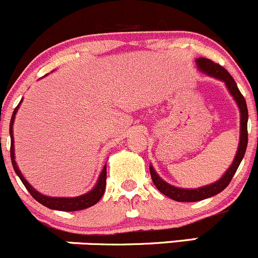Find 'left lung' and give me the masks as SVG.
Instances as JSON below:
<instances>
[{"instance_id": "1", "label": "left lung", "mask_w": 258, "mask_h": 258, "mask_svg": "<svg viewBox=\"0 0 258 258\" xmlns=\"http://www.w3.org/2000/svg\"><path fill=\"white\" fill-rule=\"evenodd\" d=\"M197 65L198 68H200V70L203 71V73L224 81L227 88H228L229 93H231V95L233 96L234 100L238 104L239 111H241V139H239V145L238 150H237L236 158H234L233 163H232L231 167L228 168V170L224 173V175L218 180V182L210 185H206V187L197 188V189H182V188L173 187V185L165 183L164 180L155 173L153 167H150L149 169L150 175H152V180L155 184V187L158 188V190H159L160 193H163L164 196H167V197L172 198V200L174 201H178V202H197V201L206 200V198H210L212 197V196H216L218 195L219 192H222V190L229 184L232 178H233L234 173H236L237 168H238L239 163H241L242 158H243L244 153H246L247 143H248V132H247L248 110H247L246 100H244L243 95H242L241 91H239L236 81L233 80L231 74H229L223 66L215 62V61L210 60V58H197Z\"/></svg>"}]
</instances>
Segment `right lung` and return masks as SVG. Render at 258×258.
<instances>
[{
	"label": "right lung",
	"instance_id": "right-lung-1",
	"mask_svg": "<svg viewBox=\"0 0 258 258\" xmlns=\"http://www.w3.org/2000/svg\"><path fill=\"white\" fill-rule=\"evenodd\" d=\"M19 105L15 108L14 114L11 116V123H10V135H11V149H10V154H11V160H12V167H14L15 172L19 175L21 182L24 183V185L26 187V189L29 190L30 195L35 198L39 203H41L45 207L51 208V210H57V211H63V212H73V211H80L85 210V208L91 207L95 203H98L100 201V198L103 197L104 192H105L106 187V165L103 168V172H101L100 177H99L98 183L94 187L93 190H90L86 195L80 196V197L75 198H52L47 197V196H43L41 193H39L37 190H35L31 185L27 183V180L22 177L21 172L17 168L16 162H15V153H14V137H12V125H14L15 115L17 113V109H19Z\"/></svg>",
	"mask_w": 258,
	"mask_h": 258
}]
</instances>
